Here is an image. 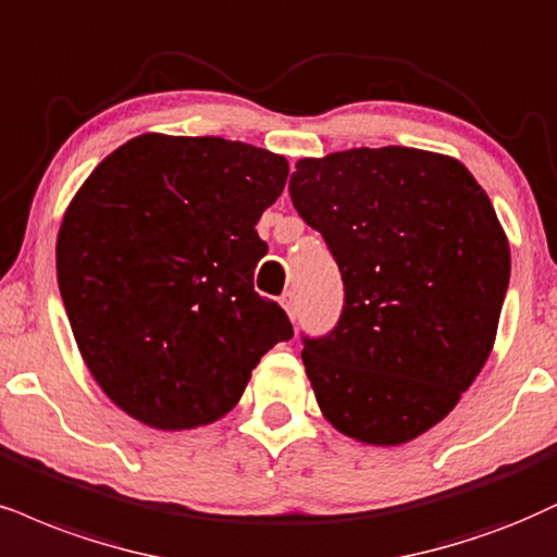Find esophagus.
Here are the masks:
<instances>
[{
	"mask_svg": "<svg viewBox=\"0 0 557 557\" xmlns=\"http://www.w3.org/2000/svg\"><path fill=\"white\" fill-rule=\"evenodd\" d=\"M281 305H284V310L289 312L292 320H297V312H299V310H297V297H294L292 292H286L284 297H281Z\"/></svg>",
	"mask_w": 557,
	"mask_h": 557,
	"instance_id": "obj_1",
	"label": "esophagus"
}]
</instances>
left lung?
Returning <instances> with one entry per match:
<instances>
[{"label": "left lung", "mask_w": 557, "mask_h": 557, "mask_svg": "<svg viewBox=\"0 0 557 557\" xmlns=\"http://www.w3.org/2000/svg\"><path fill=\"white\" fill-rule=\"evenodd\" d=\"M289 196L325 239L343 310L301 333L322 413L359 442L416 438L488 359L509 289V243L465 164L408 147L297 162Z\"/></svg>", "instance_id": "8db88e82"}]
</instances>
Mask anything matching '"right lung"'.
Segmentation results:
<instances>
[{
  "instance_id": "add662e5",
  "label": "right lung",
  "mask_w": 557,
  "mask_h": 557,
  "mask_svg": "<svg viewBox=\"0 0 557 557\" xmlns=\"http://www.w3.org/2000/svg\"><path fill=\"white\" fill-rule=\"evenodd\" d=\"M289 164L219 136L144 134L106 157L61 222L59 292L102 393L164 431L222 418L294 327L252 286L256 224Z\"/></svg>"
}]
</instances>
